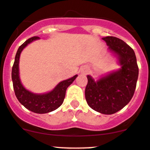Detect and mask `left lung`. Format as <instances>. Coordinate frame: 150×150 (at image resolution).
Listing matches in <instances>:
<instances>
[{
    "instance_id": "obj_1",
    "label": "left lung",
    "mask_w": 150,
    "mask_h": 150,
    "mask_svg": "<svg viewBox=\"0 0 150 150\" xmlns=\"http://www.w3.org/2000/svg\"><path fill=\"white\" fill-rule=\"evenodd\" d=\"M110 51L118 56L122 68L97 81L87 75L85 97L90 108L103 114H113L122 109L133 97L139 67L133 48L115 36L103 38Z\"/></svg>"
}]
</instances>
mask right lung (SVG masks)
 <instances>
[{
    "mask_svg": "<svg viewBox=\"0 0 150 150\" xmlns=\"http://www.w3.org/2000/svg\"><path fill=\"white\" fill-rule=\"evenodd\" d=\"M38 39H40L38 36H33L19 47L12 67L11 78L14 93L19 102L30 111L36 114H46L56 110L61 106L64 100L67 88L75 81L78 75H76L69 79L62 81L53 91L47 94H36L26 90L22 85L19 78V59L20 53L28 44Z\"/></svg>",
    "mask_w": 150,
    "mask_h": 150,
    "instance_id": "right-lung-1",
    "label": "right lung"
}]
</instances>
